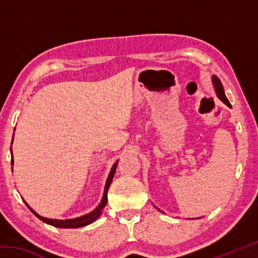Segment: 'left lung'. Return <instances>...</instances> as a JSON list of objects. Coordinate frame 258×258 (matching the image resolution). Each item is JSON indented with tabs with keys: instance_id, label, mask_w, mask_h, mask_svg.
<instances>
[{
	"instance_id": "8db88e82",
	"label": "left lung",
	"mask_w": 258,
	"mask_h": 258,
	"mask_svg": "<svg viewBox=\"0 0 258 258\" xmlns=\"http://www.w3.org/2000/svg\"><path fill=\"white\" fill-rule=\"evenodd\" d=\"M212 81H213V85H214V87H215V91H216V94H217V97L220 98V99L222 100V101H223V102L226 104V106L231 107V104H230V102H229L228 98L225 97V93H224L223 85H222L221 81L218 80V77H217V76H215V75H214V76L212 77Z\"/></svg>"
}]
</instances>
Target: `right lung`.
Segmentation results:
<instances>
[{"mask_svg": "<svg viewBox=\"0 0 258 258\" xmlns=\"http://www.w3.org/2000/svg\"><path fill=\"white\" fill-rule=\"evenodd\" d=\"M12 141H14V139H12ZM12 145V143H11ZM11 150V157H12V149ZM117 164H118V161H116L113 166L111 167V171L109 173V176L107 178V182H106V186H104V191H103V197L101 199V203L99 204V206L94 209L93 212H91L89 214H86V215H83L81 217H76V218H71V220H52V218H46V217H43L41 215H38V214L34 211V209L30 208L27 203L25 202V204L27 205V207L32 211V213L34 214L35 216L40 218L41 221L44 222L46 224H50L52 226H55V228H64V229H76V228H82V226H85V225H89L91 223H93L94 221H97L98 218L101 215V213L103 211V208L106 207L107 205V200H108V190H109V186L111 184V181H112V177L115 175V172H116V167H117ZM11 165H14V159H11Z\"/></svg>", "mask_w": 258, "mask_h": 258, "instance_id": "right-lung-1", "label": "right lung"}]
</instances>
